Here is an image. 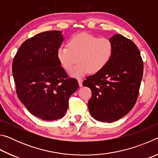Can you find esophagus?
I'll return each instance as SVG.
<instances>
[{
	"instance_id": "obj_1",
	"label": "esophagus",
	"mask_w": 158,
	"mask_h": 158,
	"mask_svg": "<svg viewBox=\"0 0 158 158\" xmlns=\"http://www.w3.org/2000/svg\"><path fill=\"white\" fill-rule=\"evenodd\" d=\"M78 83H79V87H81V86H82L83 80H82V79H78Z\"/></svg>"
}]
</instances>
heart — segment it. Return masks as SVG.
Wrapping results in <instances>:
<instances>
[{
  "label": "heart",
  "instance_id": "1",
  "mask_svg": "<svg viewBox=\"0 0 158 158\" xmlns=\"http://www.w3.org/2000/svg\"><path fill=\"white\" fill-rule=\"evenodd\" d=\"M114 52L111 40L106 37L81 33L72 36L67 46L57 50V58L63 68L69 70L77 58V65L69 72V75L79 79L91 72L97 73L107 65Z\"/></svg>",
  "mask_w": 158,
  "mask_h": 158
}]
</instances>
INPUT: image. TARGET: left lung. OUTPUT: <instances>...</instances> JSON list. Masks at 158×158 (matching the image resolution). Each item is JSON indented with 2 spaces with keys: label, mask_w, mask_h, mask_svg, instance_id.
<instances>
[{
  "label": "left lung",
  "mask_w": 158,
  "mask_h": 158,
  "mask_svg": "<svg viewBox=\"0 0 158 158\" xmlns=\"http://www.w3.org/2000/svg\"><path fill=\"white\" fill-rule=\"evenodd\" d=\"M114 46L111 59L105 68L84 81L90 89L88 103L97 121L112 123L125 116L135 106L143 77L139 50L130 40L119 34L109 38Z\"/></svg>",
  "instance_id": "left-lung-1"
}]
</instances>
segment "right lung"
I'll return each instance as SVG.
<instances>
[{
	"label": "right lung",
	"mask_w": 158,
	"mask_h": 158,
	"mask_svg": "<svg viewBox=\"0 0 158 158\" xmlns=\"http://www.w3.org/2000/svg\"><path fill=\"white\" fill-rule=\"evenodd\" d=\"M64 40L62 31L39 33L21 45L12 63L18 98L34 116L44 121L61 118L69 96L79 88L68 78L57 58Z\"/></svg>",
	"instance_id": "1"
}]
</instances>
